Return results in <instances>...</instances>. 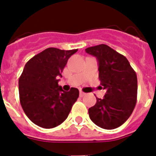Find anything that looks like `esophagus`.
Returning <instances> with one entry per match:
<instances>
[{"label": "esophagus", "mask_w": 156, "mask_h": 156, "mask_svg": "<svg viewBox=\"0 0 156 156\" xmlns=\"http://www.w3.org/2000/svg\"><path fill=\"white\" fill-rule=\"evenodd\" d=\"M84 95H86V94L84 93V92H83V91H80V97H83Z\"/></svg>", "instance_id": "34e87169"}]
</instances>
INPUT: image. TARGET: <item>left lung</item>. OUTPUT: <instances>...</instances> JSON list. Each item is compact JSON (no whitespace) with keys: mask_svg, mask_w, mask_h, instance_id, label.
Listing matches in <instances>:
<instances>
[{"mask_svg":"<svg viewBox=\"0 0 156 156\" xmlns=\"http://www.w3.org/2000/svg\"><path fill=\"white\" fill-rule=\"evenodd\" d=\"M97 58L102 99L88 109L90 119L99 127L112 129L128 119L137 102V79L126 57L105 44L85 49Z\"/></svg>","mask_w":156,"mask_h":156,"instance_id":"1","label":"left lung"}]
</instances>
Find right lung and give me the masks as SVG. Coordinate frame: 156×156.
Listing matches in <instances>:
<instances>
[{"instance_id":"right-lung-1","label":"right lung","mask_w":156,"mask_h":156,"mask_svg":"<svg viewBox=\"0 0 156 156\" xmlns=\"http://www.w3.org/2000/svg\"><path fill=\"white\" fill-rule=\"evenodd\" d=\"M76 51L47 48L25 66L19 80L20 103L37 126L50 129L62 123L79 97L77 88L64 91L58 84L68 59Z\"/></svg>"}]
</instances>
